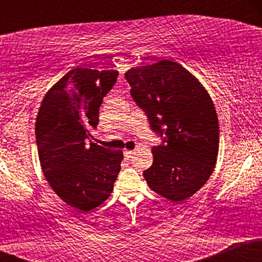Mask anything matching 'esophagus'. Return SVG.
Instances as JSON below:
<instances>
[{"label": "esophagus", "mask_w": 262, "mask_h": 262, "mask_svg": "<svg viewBox=\"0 0 262 262\" xmlns=\"http://www.w3.org/2000/svg\"><path fill=\"white\" fill-rule=\"evenodd\" d=\"M134 155V150H124V156L127 158H132Z\"/></svg>", "instance_id": "obj_1"}]
</instances>
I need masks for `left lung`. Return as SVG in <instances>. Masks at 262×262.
<instances>
[{
	"label": "left lung",
	"mask_w": 262,
	"mask_h": 262,
	"mask_svg": "<svg viewBox=\"0 0 262 262\" xmlns=\"http://www.w3.org/2000/svg\"><path fill=\"white\" fill-rule=\"evenodd\" d=\"M130 95L164 138L151 149L154 161L144 177L152 191L172 202L194 194L217 162L219 124L209 93L179 62L160 60L124 74Z\"/></svg>",
	"instance_id": "8db88e82"
}]
</instances>
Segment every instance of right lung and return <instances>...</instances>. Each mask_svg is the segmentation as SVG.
Masks as SVG:
<instances>
[{"mask_svg": "<svg viewBox=\"0 0 262 262\" xmlns=\"http://www.w3.org/2000/svg\"><path fill=\"white\" fill-rule=\"evenodd\" d=\"M117 76V70L76 68L53 85L39 107L35 139L41 170L53 191L80 212L103 203L121 171L122 150L86 144Z\"/></svg>", "mask_w": 262, "mask_h": 262, "instance_id": "1", "label": "right lung"}]
</instances>
